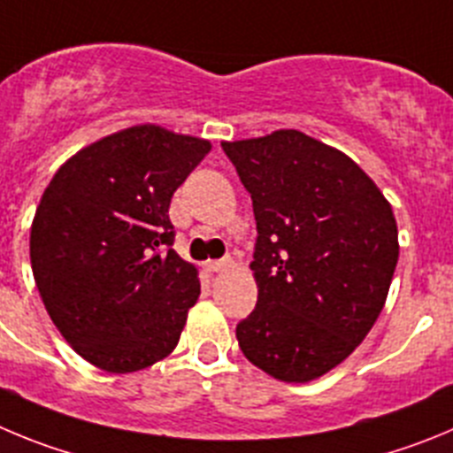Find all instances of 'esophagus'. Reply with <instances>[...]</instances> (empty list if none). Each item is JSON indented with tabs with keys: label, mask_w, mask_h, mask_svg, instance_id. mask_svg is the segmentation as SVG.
I'll return each mask as SVG.
<instances>
[{
	"label": "esophagus",
	"mask_w": 453,
	"mask_h": 453,
	"mask_svg": "<svg viewBox=\"0 0 453 453\" xmlns=\"http://www.w3.org/2000/svg\"><path fill=\"white\" fill-rule=\"evenodd\" d=\"M232 266V259L230 257H223V259H217V262H205V268L210 273H219V271H226V268Z\"/></svg>",
	"instance_id": "34e87169"
}]
</instances>
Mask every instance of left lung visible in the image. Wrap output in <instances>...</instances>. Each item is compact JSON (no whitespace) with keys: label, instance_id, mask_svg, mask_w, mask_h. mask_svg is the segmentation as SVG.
<instances>
[{"label":"left lung","instance_id":"obj_1","mask_svg":"<svg viewBox=\"0 0 453 453\" xmlns=\"http://www.w3.org/2000/svg\"><path fill=\"white\" fill-rule=\"evenodd\" d=\"M221 146L259 234L257 307L236 341L266 374L307 384L343 364L384 309L399 257L393 205L352 157L300 130Z\"/></svg>","mask_w":453,"mask_h":453}]
</instances>
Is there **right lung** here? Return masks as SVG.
Instances as JSON below:
<instances>
[{"mask_svg": "<svg viewBox=\"0 0 453 453\" xmlns=\"http://www.w3.org/2000/svg\"><path fill=\"white\" fill-rule=\"evenodd\" d=\"M210 140L157 124L117 130L56 171L31 223V268L49 318L76 354L112 374L176 349L201 296L173 248V191Z\"/></svg>", "mask_w": 453, "mask_h": 453, "instance_id": "obj_1", "label": "right lung"}]
</instances>
